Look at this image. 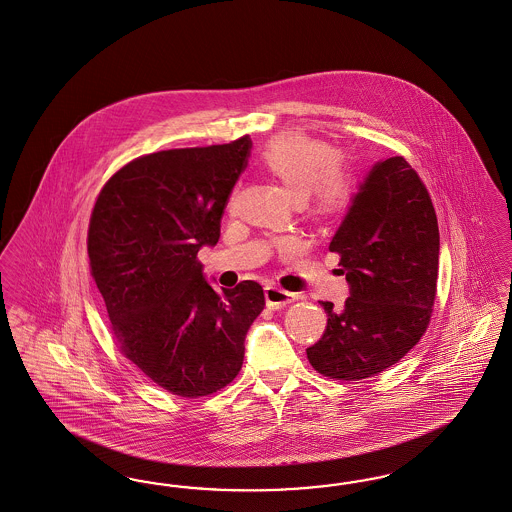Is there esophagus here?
<instances>
[{
    "label": "esophagus",
    "mask_w": 512,
    "mask_h": 512,
    "mask_svg": "<svg viewBox=\"0 0 512 512\" xmlns=\"http://www.w3.org/2000/svg\"><path fill=\"white\" fill-rule=\"evenodd\" d=\"M266 306L272 308V310H278L285 304L293 302L297 299L295 293H289V291H283L280 287H266L265 289Z\"/></svg>",
    "instance_id": "34e87169"
}]
</instances>
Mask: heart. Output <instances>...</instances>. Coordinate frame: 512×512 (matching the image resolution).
I'll return each instance as SVG.
<instances>
[{
	"label": "heart",
	"instance_id": "b5f03b06",
	"mask_svg": "<svg viewBox=\"0 0 512 512\" xmlns=\"http://www.w3.org/2000/svg\"><path fill=\"white\" fill-rule=\"evenodd\" d=\"M261 160L289 193L319 217L340 212L352 196V177L335 162V151L325 141L282 134L266 145Z\"/></svg>",
	"mask_w": 512,
	"mask_h": 512
}]
</instances>
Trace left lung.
<instances>
[{"mask_svg":"<svg viewBox=\"0 0 512 512\" xmlns=\"http://www.w3.org/2000/svg\"><path fill=\"white\" fill-rule=\"evenodd\" d=\"M329 249L340 255L350 299L340 312L321 300L327 329L306 355L325 376L363 380L418 344L437 291V215L403 157L372 164Z\"/></svg>","mask_w":512,"mask_h":512,"instance_id":"8db88e82","label":"left lung"}]
</instances>
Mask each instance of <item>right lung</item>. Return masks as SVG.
I'll return each mask as SVG.
<instances>
[{
  "label": "right lung",
  "instance_id": "right-lung-1",
  "mask_svg": "<svg viewBox=\"0 0 512 512\" xmlns=\"http://www.w3.org/2000/svg\"><path fill=\"white\" fill-rule=\"evenodd\" d=\"M251 140L172 149L128 162L90 217V274L121 352L160 388L202 397L242 369L247 331L265 308L257 282L213 289L196 255L221 217Z\"/></svg>",
  "mask_w": 512,
  "mask_h": 512
}]
</instances>
